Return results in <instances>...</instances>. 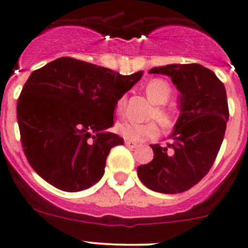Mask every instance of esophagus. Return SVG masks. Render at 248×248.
Returning a JSON list of instances; mask_svg holds the SVG:
<instances>
[{"mask_svg": "<svg viewBox=\"0 0 248 248\" xmlns=\"http://www.w3.org/2000/svg\"><path fill=\"white\" fill-rule=\"evenodd\" d=\"M125 145H126L127 148H130V149H134V148L139 147V144H136V143H134V142H130V141H125Z\"/></svg>", "mask_w": 248, "mask_h": 248, "instance_id": "1", "label": "esophagus"}]
</instances>
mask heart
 Listing matches in <instances>:
<instances>
[{
  "label": "heart",
  "mask_w": 248,
  "mask_h": 248,
  "mask_svg": "<svg viewBox=\"0 0 248 248\" xmlns=\"http://www.w3.org/2000/svg\"><path fill=\"white\" fill-rule=\"evenodd\" d=\"M145 94L148 99L154 104V108L150 111L149 118H155L162 127L168 129L173 126L175 122V117L170 109L166 108L165 104L172 96V87L163 78H152L148 81L144 87ZM126 99L124 96L118 99L116 104V111L118 114L124 112ZM117 131L126 139L127 141L143 142L147 140L155 139L159 135V125L156 122L149 121L142 124L132 123L129 121H123L117 125Z\"/></svg>",
  "instance_id": "heart-1"
}]
</instances>
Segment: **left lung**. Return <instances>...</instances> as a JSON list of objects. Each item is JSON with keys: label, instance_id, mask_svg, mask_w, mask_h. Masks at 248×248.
Here are the masks:
<instances>
[{"label": "left lung", "instance_id": "left-lung-1", "mask_svg": "<svg viewBox=\"0 0 248 248\" xmlns=\"http://www.w3.org/2000/svg\"><path fill=\"white\" fill-rule=\"evenodd\" d=\"M149 73L170 76L177 86L180 116L172 144H150L154 157L137 168V175L150 190L180 193L200 183L217 156L229 118L226 88L214 71L196 63L168 64Z\"/></svg>", "mask_w": 248, "mask_h": 248}]
</instances>
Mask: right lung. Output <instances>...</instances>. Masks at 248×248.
I'll use <instances>...</instances> for the list:
<instances>
[{"label":"right lung","mask_w":248,"mask_h":248,"mask_svg":"<svg viewBox=\"0 0 248 248\" xmlns=\"http://www.w3.org/2000/svg\"><path fill=\"white\" fill-rule=\"evenodd\" d=\"M142 74L124 76L70 57L33 71L16 106L22 149L33 170L68 192L98 183L111 148L124 143L107 131L117 101Z\"/></svg>","instance_id":"1"}]
</instances>
